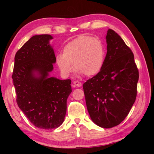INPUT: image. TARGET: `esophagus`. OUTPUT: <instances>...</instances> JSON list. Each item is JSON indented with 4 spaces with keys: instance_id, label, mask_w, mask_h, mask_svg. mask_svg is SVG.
Returning a JSON list of instances; mask_svg holds the SVG:
<instances>
[{
    "instance_id": "obj_1",
    "label": "esophagus",
    "mask_w": 154,
    "mask_h": 154,
    "mask_svg": "<svg viewBox=\"0 0 154 154\" xmlns=\"http://www.w3.org/2000/svg\"><path fill=\"white\" fill-rule=\"evenodd\" d=\"M73 85L74 87H81L82 85V83L79 82H78V81H74Z\"/></svg>"
}]
</instances>
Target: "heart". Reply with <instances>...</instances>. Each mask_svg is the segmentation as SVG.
<instances>
[{"mask_svg": "<svg viewBox=\"0 0 154 154\" xmlns=\"http://www.w3.org/2000/svg\"><path fill=\"white\" fill-rule=\"evenodd\" d=\"M105 58V49L102 41L92 36H79L64 47L63 54L56 56V62L64 75L71 74L74 65L78 74L91 77L100 71Z\"/></svg>", "mask_w": 154, "mask_h": 154, "instance_id": "obj_1", "label": "heart"}]
</instances>
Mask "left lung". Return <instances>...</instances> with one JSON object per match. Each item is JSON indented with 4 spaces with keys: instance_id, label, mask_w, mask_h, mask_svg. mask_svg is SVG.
Masks as SVG:
<instances>
[{
    "instance_id": "left-lung-1",
    "label": "left lung",
    "mask_w": 154,
    "mask_h": 154,
    "mask_svg": "<svg viewBox=\"0 0 154 154\" xmlns=\"http://www.w3.org/2000/svg\"><path fill=\"white\" fill-rule=\"evenodd\" d=\"M106 39L107 52L102 69L83 88L92 120L110 128L128 115L136 100L139 75L134 54L120 36L109 29Z\"/></svg>"
}]
</instances>
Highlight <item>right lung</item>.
Wrapping results in <instances>:
<instances>
[{
  "mask_svg": "<svg viewBox=\"0 0 154 154\" xmlns=\"http://www.w3.org/2000/svg\"><path fill=\"white\" fill-rule=\"evenodd\" d=\"M51 39L49 35L31 37L15 54L12 74L18 106L34 126L45 130L63 123L72 92L71 79L48 77L56 60Z\"/></svg>",
  "mask_w": 154,
  "mask_h": 154,
  "instance_id": "1",
  "label": "right lung"
}]
</instances>
